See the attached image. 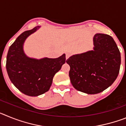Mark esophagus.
Listing matches in <instances>:
<instances>
[{
  "mask_svg": "<svg viewBox=\"0 0 126 126\" xmlns=\"http://www.w3.org/2000/svg\"><path fill=\"white\" fill-rule=\"evenodd\" d=\"M70 55H71V53H69V52H67V53H65V58H66V59H69V57H70Z\"/></svg>",
  "mask_w": 126,
  "mask_h": 126,
  "instance_id": "34e87169",
  "label": "esophagus"
}]
</instances>
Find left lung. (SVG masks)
<instances>
[{
  "instance_id": "1",
  "label": "left lung",
  "mask_w": 126,
  "mask_h": 126,
  "mask_svg": "<svg viewBox=\"0 0 126 126\" xmlns=\"http://www.w3.org/2000/svg\"><path fill=\"white\" fill-rule=\"evenodd\" d=\"M93 50L70 57L69 75L73 87L87 94L106 90L119 73L121 53L112 36L96 33L93 37Z\"/></svg>"
}]
</instances>
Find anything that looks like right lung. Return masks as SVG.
I'll return each instance as SVG.
<instances>
[{
    "label": "right lung",
    "instance_id": "right-lung-1",
    "mask_svg": "<svg viewBox=\"0 0 126 126\" xmlns=\"http://www.w3.org/2000/svg\"><path fill=\"white\" fill-rule=\"evenodd\" d=\"M40 26L20 34L10 46L7 55L6 69L10 80L20 92L37 96L48 92L55 73L65 62V54L56 59L30 58L23 50L24 42Z\"/></svg>",
    "mask_w": 126,
    "mask_h": 126
}]
</instances>
